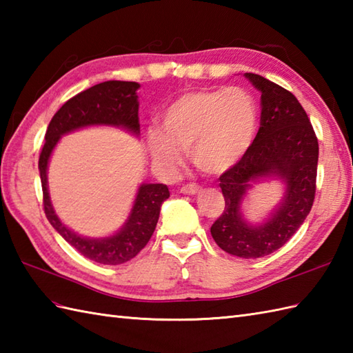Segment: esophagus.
Returning a JSON list of instances; mask_svg holds the SVG:
<instances>
[{
    "label": "esophagus",
    "instance_id": "obj_1",
    "mask_svg": "<svg viewBox=\"0 0 353 353\" xmlns=\"http://www.w3.org/2000/svg\"><path fill=\"white\" fill-rule=\"evenodd\" d=\"M182 194H188V196H196V194L200 192V186L197 185H185L181 188Z\"/></svg>",
    "mask_w": 353,
    "mask_h": 353
}]
</instances>
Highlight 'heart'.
<instances>
[{
	"instance_id": "b5f03b06",
	"label": "heart",
	"mask_w": 353,
	"mask_h": 353,
	"mask_svg": "<svg viewBox=\"0 0 353 353\" xmlns=\"http://www.w3.org/2000/svg\"><path fill=\"white\" fill-rule=\"evenodd\" d=\"M161 125L145 130L148 153L157 168L172 174L191 148L194 165L206 174H223L249 153L259 112L241 88L196 89L168 103Z\"/></svg>"
}]
</instances>
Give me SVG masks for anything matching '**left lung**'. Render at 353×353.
I'll list each match as a JSON object with an SVG mask.
<instances>
[{"label":"left lung","mask_w":353,"mask_h":353,"mask_svg":"<svg viewBox=\"0 0 353 353\" xmlns=\"http://www.w3.org/2000/svg\"><path fill=\"white\" fill-rule=\"evenodd\" d=\"M244 77L261 92V127L244 159L220 176L226 206L211 235L226 253L256 259L281 249L308 216L316 194L319 142L294 95L258 74L245 72ZM268 178L283 183V199L264 221L252 223L243 215V201L253 184Z\"/></svg>","instance_id":"1"}]
</instances>
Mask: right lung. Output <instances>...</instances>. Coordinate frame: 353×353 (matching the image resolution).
I'll use <instances>...</instances> for the list:
<instances>
[{
    "label": "right lung",
    "mask_w": 353,
    "mask_h": 353,
    "mask_svg": "<svg viewBox=\"0 0 353 353\" xmlns=\"http://www.w3.org/2000/svg\"><path fill=\"white\" fill-rule=\"evenodd\" d=\"M139 88L137 81L109 80L72 97L50 121L39 157L43 209L51 226L85 258L104 265L124 264L144 249L156 229L161 206L170 197L168 186L163 183H141L129 216L121 228L106 236H83L62 223L52 208L48 191V165L63 134L86 127H117L139 138V101L137 94Z\"/></svg>",
    "instance_id": "1"
}]
</instances>
